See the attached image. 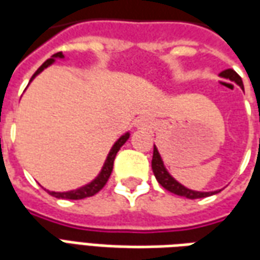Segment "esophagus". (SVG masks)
I'll list each match as a JSON object with an SVG mask.
<instances>
[{
    "label": "esophagus",
    "mask_w": 260,
    "mask_h": 260,
    "mask_svg": "<svg viewBox=\"0 0 260 260\" xmlns=\"http://www.w3.org/2000/svg\"><path fill=\"white\" fill-rule=\"evenodd\" d=\"M138 126H139V128H145V129H146V128H149V126H150V122H149L146 118H141V119H138Z\"/></svg>",
    "instance_id": "esophagus-1"
}]
</instances>
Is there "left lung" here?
Masks as SVG:
<instances>
[{"mask_svg":"<svg viewBox=\"0 0 260 260\" xmlns=\"http://www.w3.org/2000/svg\"><path fill=\"white\" fill-rule=\"evenodd\" d=\"M221 76L225 77V79H230L232 81H235L237 84L244 88V84H242V79H241V76L235 72V70H232V69H226L224 72H221ZM152 170H153V174H155L156 180L159 181V184H160L163 188H166L168 191L170 193L177 194V196H181V197H186V199H204V197H208V196H211L214 193H201V191H193V190H188L184 186H181L180 183H177V181L174 180L173 177L168 173V170L165 169L163 166V161L160 159V155H159V152H157V149L156 146H153V157H152Z\"/></svg>","mask_w":260,"mask_h":260,"instance_id":"obj_1","label":"left lung"}]
</instances>
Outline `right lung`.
I'll return each mask as SVG.
<instances>
[{
	"label": "right lung",
	"instance_id": "add662e5",
	"mask_svg": "<svg viewBox=\"0 0 260 260\" xmlns=\"http://www.w3.org/2000/svg\"><path fill=\"white\" fill-rule=\"evenodd\" d=\"M54 57H63V54H61V52L54 53L50 59H48V60L45 61V63H43V64L36 70L35 74H34V77H35L36 74L41 73L45 67H48L49 64H52V63L54 61ZM34 77H32V79H34ZM128 138H129V134H125L124 136H121V138L118 139L117 143L112 146L111 152H110V155H108V157H107V160H105V165H104V168H103V170H101V173H100L99 177H97L95 180H92L90 184L81 187V188H77V190H73V191H67V193H54V191H48V193L50 194V196H53V197H57V199H67V200H81V199H86V197H91V196H94V194L99 193L100 190L107 184L108 179H110L112 168H114V159H115V156H117L119 148H121V146L128 141Z\"/></svg>",
	"mask_w": 260,
	"mask_h": 260
}]
</instances>
